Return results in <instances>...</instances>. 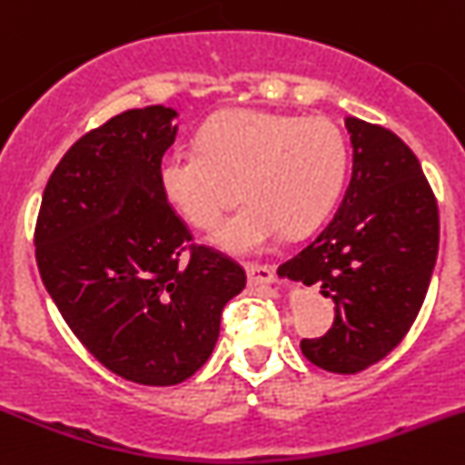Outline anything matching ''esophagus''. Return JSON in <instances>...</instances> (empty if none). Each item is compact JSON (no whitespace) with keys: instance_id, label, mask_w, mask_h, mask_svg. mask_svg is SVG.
<instances>
[{"instance_id":"34e87169","label":"esophagus","mask_w":465,"mask_h":465,"mask_svg":"<svg viewBox=\"0 0 465 465\" xmlns=\"http://www.w3.org/2000/svg\"><path fill=\"white\" fill-rule=\"evenodd\" d=\"M247 284L250 286H266L275 282V271L271 266H262V263H247Z\"/></svg>"}]
</instances>
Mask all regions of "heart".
Instances as JSON below:
<instances>
[{"mask_svg": "<svg viewBox=\"0 0 465 465\" xmlns=\"http://www.w3.org/2000/svg\"><path fill=\"white\" fill-rule=\"evenodd\" d=\"M349 167L341 130L325 116L227 110L203 124L199 149H169L158 160L164 202L197 229H211L241 181L245 206L211 241L232 254H259L282 233L319 227L340 199Z\"/></svg>", "mask_w": 465, "mask_h": 465, "instance_id": "b5f03b06", "label": "heart"}]
</instances>
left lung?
<instances>
[{
  "label": "left lung",
  "instance_id": "1",
  "mask_svg": "<svg viewBox=\"0 0 465 465\" xmlns=\"http://www.w3.org/2000/svg\"><path fill=\"white\" fill-rule=\"evenodd\" d=\"M353 173L328 227L282 277L335 302L332 328L302 340L310 362L355 374L383 360L411 331L438 257V206L420 160L397 134L346 116Z\"/></svg>",
  "mask_w": 465,
  "mask_h": 465
}]
</instances>
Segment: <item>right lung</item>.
Instances as JSON below:
<instances>
[{
	"label": "right lung",
	"instance_id": "obj_1",
	"mask_svg": "<svg viewBox=\"0 0 465 465\" xmlns=\"http://www.w3.org/2000/svg\"><path fill=\"white\" fill-rule=\"evenodd\" d=\"M179 112L128 110L91 130L52 172L36 223L41 280L103 367L142 385H176L211 358L224 305L245 271L190 232L158 185Z\"/></svg>",
	"mask_w": 465,
	"mask_h": 465
}]
</instances>
